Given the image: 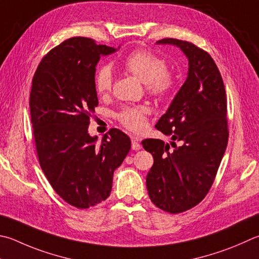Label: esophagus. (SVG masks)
Listing matches in <instances>:
<instances>
[{
  "label": "esophagus",
  "instance_id": "34e87169",
  "mask_svg": "<svg viewBox=\"0 0 259 259\" xmlns=\"http://www.w3.org/2000/svg\"><path fill=\"white\" fill-rule=\"evenodd\" d=\"M131 142H133V145H131V147H133L134 150H139L142 148V145L139 144V138L136 137V136H131Z\"/></svg>",
  "mask_w": 259,
  "mask_h": 259
}]
</instances>
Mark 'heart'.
<instances>
[{
    "label": "heart",
    "mask_w": 259,
    "mask_h": 259,
    "mask_svg": "<svg viewBox=\"0 0 259 259\" xmlns=\"http://www.w3.org/2000/svg\"><path fill=\"white\" fill-rule=\"evenodd\" d=\"M123 67L145 83L148 94L156 97L170 95L176 86V76L166 69V61L148 50H137L130 53L123 61ZM95 91L100 96H105L111 92L113 84V73L110 65L104 64L97 69L94 77ZM150 111L147 106H124L116 119L122 125L131 131H140L147 122Z\"/></svg>",
    "instance_id": "obj_1"
}]
</instances>
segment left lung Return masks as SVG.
<instances>
[{
  "label": "left lung",
  "instance_id": "1",
  "mask_svg": "<svg viewBox=\"0 0 259 259\" xmlns=\"http://www.w3.org/2000/svg\"><path fill=\"white\" fill-rule=\"evenodd\" d=\"M157 44L178 46L189 61L185 83L155 125L170 136L171 146L161 139L142 142L154 157L146 177L149 198L158 208L178 214L198 205L215 180L229 140L227 95L207 52L176 38Z\"/></svg>",
  "mask_w": 259,
  "mask_h": 259
}]
</instances>
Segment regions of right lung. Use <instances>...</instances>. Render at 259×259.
I'll use <instances>...</instances> for the list:
<instances>
[{
  "label": "right lung",
  "instance_id": "add662e5",
  "mask_svg": "<svg viewBox=\"0 0 259 259\" xmlns=\"http://www.w3.org/2000/svg\"><path fill=\"white\" fill-rule=\"evenodd\" d=\"M115 51L72 37L41 59L32 78L29 107L39 165L56 194L80 209L110 196L113 172L131 147L119 129H111L101 143L88 134L98 105L96 64Z\"/></svg>",
  "mask_w": 259,
  "mask_h": 259
}]
</instances>
